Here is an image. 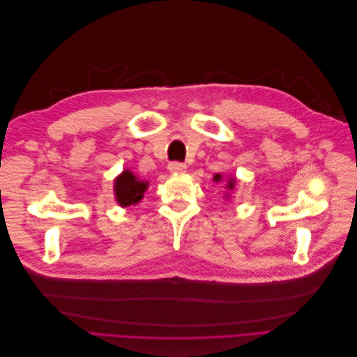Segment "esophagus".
<instances>
[{"label":"esophagus","mask_w":357,"mask_h":357,"mask_svg":"<svg viewBox=\"0 0 357 357\" xmlns=\"http://www.w3.org/2000/svg\"><path fill=\"white\" fill-rule=\"evenodd\" d=\"M186 165L181 164V162H171L168 165V171L171 174H183V172H186Z\"/></svg>","instance_id":"34e87169"}]
</instances>
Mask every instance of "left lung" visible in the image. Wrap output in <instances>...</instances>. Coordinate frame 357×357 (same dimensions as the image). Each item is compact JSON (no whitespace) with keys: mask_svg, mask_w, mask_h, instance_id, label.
<instances>
[{"mask_svg":"<svg viewBox=\"0 0 357 357\" xmlns=\"http://www.w3.org/2000/svg\"><path fill=\"white\" fill-rule=\"evenodd\" d=\"M213 180H214L215 183H219V181L223 180V176H222V174H215V176L213 177ZM235 183H236V178H235V177H228V180H226L225 188H226V190H228V192L225 193V199H229V198H231V192L235 189Z\"/></svg>","mask_w":357,"mask_h":357,"instance_id":"left-lung-1","label":"left lung"}]
</instances>
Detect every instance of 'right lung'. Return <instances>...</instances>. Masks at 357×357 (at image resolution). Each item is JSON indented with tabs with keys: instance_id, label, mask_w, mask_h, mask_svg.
Returning <instances> with one entry per match:
<instances>
[{
	"instance_id": "add662e5",
	"label": "right lung",
	"mask_w": 357,
	"mask_h": 357,
	"mask_svg": "<svg viewBox=\"0 0 357 357\" xmlns=\"http://www.w3.org/2000/svg\"><path fill=\"white\" fill-rule=\"evenodd\" d=\"M149 189V181L138 178L132 171L123 169L114 178V199L122 208L132 207L143 199L146 190Z\"/></svg>"
}]
</instances>
